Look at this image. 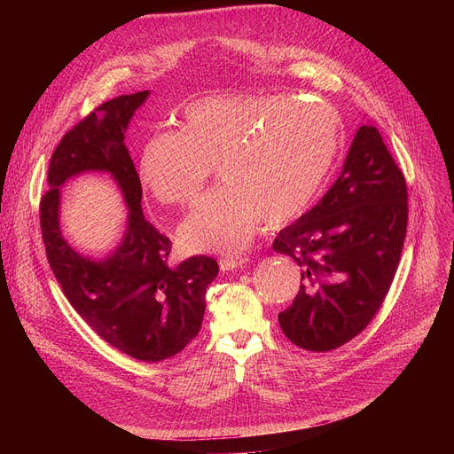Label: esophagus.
<instances>
[{
	"label": "esophagus",
	"instance_id": "1",
	"mask_svg": "<svg viewBox=\"0 0 454 454\" xmlns=\"http://www.w3.org/2000/svg\"><path fill=\"white\" fill-rule=\"evenodd\" d=\"M248 255H226V257H221L219 259V267L223 272H228V270H233V269H239L243 265L248 263Z\"/></svg>",
	"mask_w": 454,
	"mask_h": 454
}]
</instances>
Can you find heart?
<instances>
[{"mask_svg":"<svg viewBox=\"0 0 454 454\" xmlns=\"http://www.w3.org/2000/svg\"><path fill=\"white\" fill-rule=\"evenodd\" d=\"M340 147V117L324 101L226 95L191 103L178 132L153 136L137 175L160 204L193 200L217 167L223 185L178 228L187 252L243 250L259 224L298 221L320 197Z\"/></svg>","mask_w":454,"mask_h":454,"instance_id":"1","label":"heart"}]
</instances>
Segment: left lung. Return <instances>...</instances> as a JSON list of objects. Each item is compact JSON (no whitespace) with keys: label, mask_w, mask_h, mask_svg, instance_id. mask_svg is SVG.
I'll use <instances>...</instances> for the list:
<instances>
[{"label":"left lung","mask_w":454,"mask_h":454,"mask_svg":"<svg viewBox=\"0 0 454 454\" xmlns=\"http://www.w3.org/2000/svg\"><path fill=\"white\" fill-rule=\"evenodd\" d=\"M407 197V182L383 137L373 125H363L337 182L272 243L301 270L293 305L278 315L293 344L331 351L372 322L401 259Z\"/></svg>","instance_id":"obj_1"}]
</instances>
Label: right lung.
I'll return each instance as SVG.
<instances>
[{
    "instance_id": "1",
    "label": "right lung",
    "mask_w": 454,
    "mask_h": 454,
    "mask_svg": "<svg viewBox=\"0 0 454 454\" xmlns=\"http://www.w3.org/2000/svg\"><path fill=\"white\" fill-rule=\"evenodd\" d=\"M147 98L149 90L119 95L64 134L47 171L50 191L40 200V228L50 267L79 317L132 359L160 363L199 335L206 289L219 265L207 255L169 265V237L143 215L141 182L125 147V130ZM86 170L110 172L129 206L124 241L103 260L81 256L59 231V187Z\"/></svg>"
}]
</instances>
